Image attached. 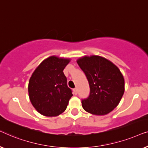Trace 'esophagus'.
Listing matches in <instances>:
<instances>
[{
	"label": "esophagus",
	"instance_id": "obj_1",
	"mask_svg": "<svg viewBox=\"0 0 148 148\" xmlns=\"http://www.w3.org/2000/svg\"><path fill=\"white\" fill-rule=\"evenodd\" d=\"M74 94H75V95L78 94V89H77V88L74 89Z\"/></svg>",
	"mask_w": 148,
	"mask_h": 148
}]
</instances>
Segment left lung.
Instances as JSON below:
<instances>
[{
	"mask_svg": "<svg viewBox=\"0 0 148 148\" xmlns=\"http://www.w3.org/2000/svg\"><path fill=\"white\" fill-rule=\"evenodd\" d=\"M77 63L88 79L90 95L82 101L85 111L95 115H105L117 107L124 94L125 80L113 62L99 56H84Z\"/></svg>",
	"mask_w": 148,
	"mask_h": 148,
	"instance_id": "obj_1",
	"label": "left lung"
}]
</instances>
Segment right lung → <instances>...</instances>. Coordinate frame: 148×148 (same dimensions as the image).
I'll list each match as a JSON object with an SVG mask.
<instances>
[{
	"mask_svg": "<svg viewBox=\"0 0 148 148\" xmlns=\"http://www.w3.org/2000/svg\"><path fill=\"white\" fill-rule=\"evenodd\" d=\"M70 58L52 56L36 68L28 85L31 103L37 112L46 116H56L67 108L73 95L67 86L63 70Z\"/></svg>",
	"mask_w": 148,
	"mask_h": 148,
	"instance_id": "obj_1",
	"label": "right lung"
}]
</instances>
